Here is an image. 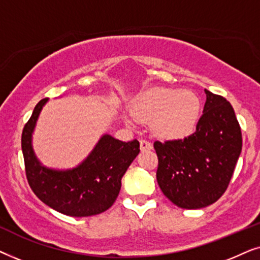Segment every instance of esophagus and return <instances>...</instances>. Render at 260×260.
<instances>
[{"label": "esophagus", "instance_id": "esophagus-1", "mask_svg": "<svg viewBox=\"0 0 260 260\" xmlns=\"http://www.w3.org/2000/svg\"><path fill=\"white\" fill-rule=\"evenodd\" d=\"M140 144H141V150L142 151L151 150V149H152V144L149 141H147V140H141L140 141Z\"/></svg>", "mask_w": 260, "mask_h": 260}]
</instances>
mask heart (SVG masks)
Segmentation results:
<instances>
[{
  "label": "heart",
  "mask_w": 260,
  "mask_h": 260,
  "mask_svg": "<svg viewBox=\"0 0 260 260\" xmlns=\"http://www.w3.org/2000/svg\"><path fill=\"white\" fill-rule=\"evenodd\" d=\"M133 115L138 120L154 119V130L161 137L181 140L197 127L201 102L193 91L155 87L138 95Z\"/></svg>",
  "instance_id": "heart-1"
}]
</instances>
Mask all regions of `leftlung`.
Segmentation results:
<instances>
[{
    "label": "left lung",
    "instance_id": "left-lung-1",
    "mask_svg": "<svg viewBox=\"0 0 260 260\" xmlns=\"http://www.w3.org/2000/svg\"><path fill=\"white\" fill-rule=\"evenodd\" d=\"M205 93L204 113L194 134L154 143L158 186L174 205L186 209L207 207L222 197L243 145L230 102L208 90Z\"/></svg>",
    "mask_w": 260,
    "mask_h": 260
}]
</instances>
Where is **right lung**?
I'll return each mask as SVG.
<instances>
[{"label":"right lung","instance_id":"right-lung-1","mask_svg":"<svg viewBox=\"0 0 260 260\" xmlns=\"http://www.w3.org/2000/svg\"><path fill=\"white\" fill-rule=\"evenodd\" d=\"M47 101L45 98L38 103L21 137L26 176L31 190L44 204L65 215L81 218L105 212L118 197L122 177L140 152V142L134 140L126 143L104 135L77 168H46L31 148V134Z\"/></svg>","mask_w":260,"mask_h":260}]
</instances>
